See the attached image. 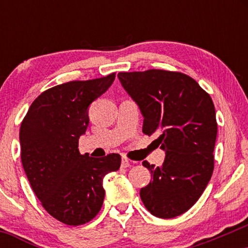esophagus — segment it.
<instances>
[{"label":"esophagus","mask_w":248,"mask_h":248,"mask_svg":"<svg viewBox=\"0 0 248 248\" xmlns=\"http://www.w3.org/2000/svg\"><path fill=\"white\" fill-rule=\"evenodd\" d=\"M121 166H122V168H127V167H130V166H131V162L128 161L127 159L123 158V159H122V164H121Z\"/></svg>","instance_id":"34e87169"}]
</instances>
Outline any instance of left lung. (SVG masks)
<instances>
[{"label":"left lung","instance_id":"obj_1","mask_svg":"<svg viewBox=\"0 0 248 248\" xmlns=\"http://www.w3.org/2000/svg\"><path fill=\"white\" fill-rule=\"evenodd\" d=\"M122 86L143 115V133L155 134L166 151L161 166L142 162L152 179L142 202L152 215L170 219L195 204L215 168L217 120L210 94L182 72L147 70L120 72Z\"/></svg>","mask_w":248,"mask_h":248}]
</instances>
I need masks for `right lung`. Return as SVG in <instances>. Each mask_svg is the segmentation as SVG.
<instances>
[{"instance_id": "1", "label": "right lung", "mask_w": 248, "mask_h": 248, "mask_svg": "<svg viewBox=\"0 0 248 248\" xmlns=\"http://www.w3.org/2000/svg\"><path fill=\"white\" fill-rule=\"evenodd\" d=\"M116 73L49 88L33 100L20 126L23 169L43 208L69 226L89 222L103 206V179L121 166V155H80L79 138L89 124L88 107Z\"/></svg>"}]
</instances>
